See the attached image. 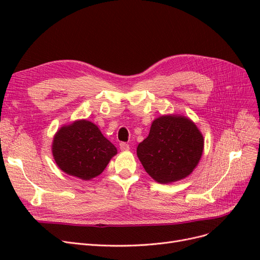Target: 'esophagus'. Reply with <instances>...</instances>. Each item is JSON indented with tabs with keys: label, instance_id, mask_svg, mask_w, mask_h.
<instances>
[{
	"label": "esophagus",
	"instance_id": "1",
	"mask_svg": "<svg viewBox=\"0 0 260 260\" xmlns=\"http://www.w3.org/2000/svg\"><path fill=\"white\" fill-rule=\"evenodd\" d=\"M119 147H120L121 151H128V149L130 148V147H129V144L124 143V142H121V143H119Z\"/></svg>",
	"mask_w": 260,
	"mask_h": 260
}]
</instances>
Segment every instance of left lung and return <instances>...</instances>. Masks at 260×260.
<instances>
[{
  "label": "left lung",
  "mask_w": 260,
  "mask_h": 260,
  "mask_svg": "<svg viewBox=\"0 0 260 260\" xmlns=\"http://www.w3.org/2000/svg\"><path fill=\"white\" fill-rule=\"evenodd\" d=\"M204 139L198 127L182 116H161L152 123L137 154L147 174L159 183H171L191 174L199 164Z\"/></svg>",
  "instance_id": "obj_1"
}]
</instances>
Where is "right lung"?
<instances>
[{"label": "right lung", "mask_w": 260, "mask_h": 260, "mask_svg": "<svg viewBox=\"0 0 260 260\" xmlns=\"http://www.w3.org/2000/svg\"><path fill=\"white\" fill-rule=\"evenodd\" d=\"M52 151L55 161L62 171L82 180L101 175L117 154L114 144L88 120L61 127L55 135Z\"/></svg>", "instance_id": "1"}]
</instances>
